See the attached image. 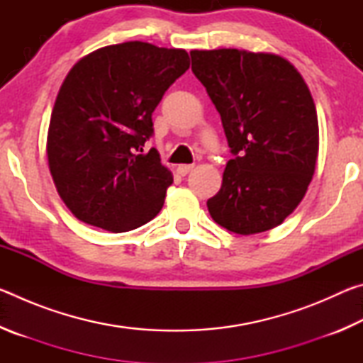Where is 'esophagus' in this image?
I'll return each instance as SVG.
<instances>
[{"label":"esophagus","mask_w":363,"mask_h":363,"mask_svg":"<svg viewBox=\"0 0 363 363\" xmlns=\"http://www.w3.org/2000/svg\"><path fill=\"white\" fill-rule=\"evenodd\" d=\"M192 169H194V164H179V167H177V173H179L181 176H186Z\"/></svg>","instance_id":"34e87169"}]
</instances>
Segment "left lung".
Here are the masks:
<instances>
[{
  "instance_id": "8db88e82",
  "label": "left lung",
  "mask_w": 363,
  "mask_h": 363,
  "mask_svg": "<svg viewBox=\"0 0 363 363\" xmlns=\"http://www.w3.org/2000/svg\"><path fill=\"white\" fill-rule=\"evenodd\" d=\"M190 57L233 155L208 211L240 235L274 229L299 205L315 171L318 121L311 91L275 54L214 49Z\"/></svg>"
}]
</instances>
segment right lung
Returning a JSON list of instances; mask_svg holds the SVG:
<instances>
[{
	"mask_svg": "<svg viewBox=\"0 0 363 363\" xmlns=\"http://www.w3.org/2000/svg\"><path fill=\"white\" fill-rule=\"evenodd\" d=\"M190 65L184 49L128 41L97 49L60 86L48 162L67 208L83 223L128 232L160 213L173 174L157 149L153 110Z\"/></svg>",
	"mask_w": 363,
	"mask_h": 363,
	"instance_id": "obj_1",
	"label": "right lung"
}]
</instances>
